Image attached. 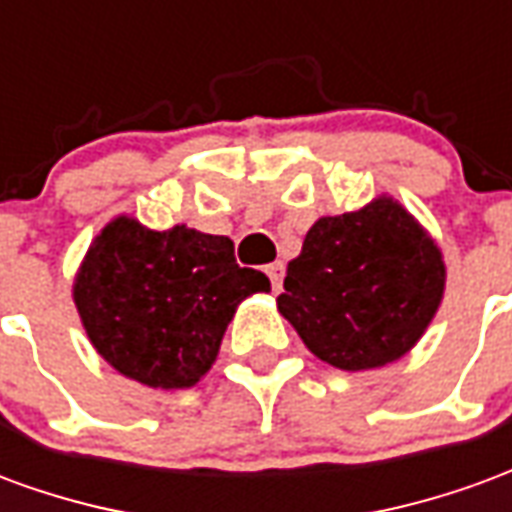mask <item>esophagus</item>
<instances>
[{
    "label": "esophagus",
    "instance_id": "34e87169",
    "mask_svg": "<svg viewBox=\"0 0 512 512\" xmlns=\"http://www.w3.org/2000/svg\"><path fill=\"white\" fill-rule=\"evenodd\" d=\"M266 274L268 279H271L274 293H279V290H282V279H285V266H282V263H271V266H266Z\"/></svg>",
    "mask_w": 512,
    "mask_h": 512
}]
</instances>
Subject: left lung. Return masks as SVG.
<instances>
[{
	"instance_id": "left-lung-1",
	"label": "left lung",
	"mask_w": 512,
	"mask_h": 512,
	"mask_svg": "<svg viewBox=\"0 0 512 512\" xmlns=\"http://www.w3.org/2000/svg\"><path fill=\"white\" fill-rule=\"evenodd\" d=\"M444 260L392 197L323 216L288 263L277 307L312 354L340 370H373L408 354L444 296Z\"/></svg>"
}]
</instances>
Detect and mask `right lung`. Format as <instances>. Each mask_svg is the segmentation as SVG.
<instances>
[{"label":"right lung","instance_id":"obj_1","mask_svg":"<svg viewBox=\"0 0 512 512\" xmlns=\"http://www.w3.org/2000/svg\"><path fill=\"white\" fill-rule=\"evenodd\" d=\"M268 290L263 271L235 263L227 235L186 224L158 233L117 216L87 249L73 301L90 343L117 373L153 389H186L216 362L235 307Z\"/></svg>","mask_w":512,"mask_h":512}]
</instances>
